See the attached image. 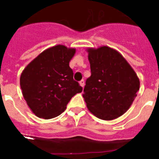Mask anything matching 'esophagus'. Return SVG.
I'll use <instances>...</instances> for the list:
<instances>
[{"mask_svg": "<svg viewBox=\"0 0 159 159\" xmlns=\"http://www.w3.org/2000/svg\"><path fill=\"white\" fill-rule=\"evenodd\" d=\"M80 86L82 87V88H84V80H82L80 81Z\"/></svg>", "mask_w": 159, "mask_h": 159, "instance_id": "34e87169", "label": "esophagus"}]
</instances>
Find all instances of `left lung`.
I'll return each mask as SVG.
<instances>
[{"label":"left lung","mask_w":159,"mask_h":159,"mask_svg":"<svg viewBox=\"0 0 159 159\" xmlns=\"http://www.w3.org/2000/svg\"><path fill=\"white\" fill-rule=\"evenodd\" d=\"M91 76L83 97L88 110L103 120H112L129 109L139 90V80L121 54L104 46L89 48Z\"/></svg>","instance_id":"left-lung-1"}]
</instances>
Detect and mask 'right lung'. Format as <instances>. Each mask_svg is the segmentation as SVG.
I'll return each mask as SVG.
<instances>
[{
  "mask_svg": "<svg viewBox=\"0 0 159 159\" xmlns=\"http://www.w3.org/2000/svg\"><path fill=\"white\" fill-rule=\"evenodd\" d=\"M75 52L74 48L54 46L40 53L22 72L20 81L24 98L37 117L60 116L71 98L82 92L69 67Z\"/></svg>",
  "mask_w": 159,
  "mask_h": 159,
  "instance_id": "obj_1",
  "label": "right lung"
}]
</instances>
